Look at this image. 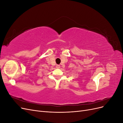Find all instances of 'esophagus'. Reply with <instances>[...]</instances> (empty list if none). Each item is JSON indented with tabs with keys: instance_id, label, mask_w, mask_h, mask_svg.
<instances>
[{
	"instance_id": "34e87169",
	"label": "esophagus",
	"mask_w": 123,
	"mask_h": 123,
	"mask_svg": "<svg viewBox=\"0 0 123 123\" xmlns=\"http://www.w3.org/2000/svg\"><path fill=\"white\" fill-rule=\"evenodd\" d=\"M56 68H60V65H57L56 66Z\"/></svg>"
}]
</instances>
